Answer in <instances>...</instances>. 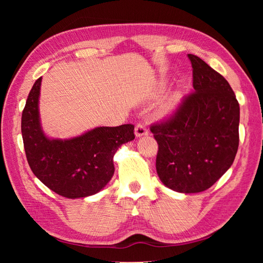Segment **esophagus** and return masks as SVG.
Returning a JSON list of instances; mask_svg holds the SVG:
<instances>
[{"mask_svg":"<svg viewBox=\"0 0 263 263\" xmlns=\"http://www.w3.org/2000/svg\"><path fill=\"white\" fill-rule=\"evenodd\" d=\"M135 135H136V137H142V136H146L148 135V130L144 125L138 124L136 126V128H135Z\"/></svg>","mask_w":263,"mask_h":263,"instance_id":"34e87169","label":"esophagus"}]
</instances>
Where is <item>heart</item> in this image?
Masks as SVG:
<instances>
[{"label":"heart","mask_w":263,"mask_h":263,"mask_svg":"<svg viewBox=\"0 0 263 263\" xmlns=\"http://www.w3.org/2000/svg\"><path fill=\"white\" fill-rule=\"evenodd\" d=\"M181 98L178 93H172L165 97L158 107V114L162 117H168L172 115L180 104Z\"/></svg>","instance_id":"obj_1"}]
</instances>
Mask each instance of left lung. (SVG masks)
Returning <instances> with one entry per match:
<instances>
[{
  "label": "left lung",
  "instance_id": "1",
  "mask_svg": "<svg viewBox=\"0 0 263 263\" xmlns=\"http://www.w3.org/2000/svg\"><path fill=\"white\" fill-rule=\"evenodd\" d=\"M194 92L169 121L151 126L159 150L156 169L180 193L210 189L230 166L239 145L240 108L226 79L194 54Z\"/></svg>",
  "mask_w": 263,
  "mask_h": 263
}]
</instances>
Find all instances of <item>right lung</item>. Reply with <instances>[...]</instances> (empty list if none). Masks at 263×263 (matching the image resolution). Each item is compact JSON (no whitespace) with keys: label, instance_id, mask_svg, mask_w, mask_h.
Returning <instances> with one entry per match:
<instances>
[{"label":"right lung","instance_id":"add662e5","mask_svg":"<svg viewBox=\"0 0 263 263\" xmlns=\"http://www.w3.org/2000/svg\"><path fill=\"white\" fill-rule=\"evenodd\" d=\"M42 79L34 83L22 114V135L31 171L54 193L80 198L99 193L112 179L114 155L135 138L134 125L95 127L67 139L45 134L41 114Z\"/></svg>","mask_w":263,"mask_h":263}]
</instances>
